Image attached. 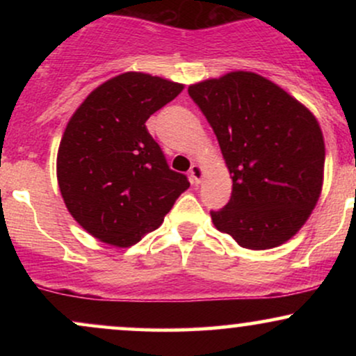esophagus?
Here are the masks:
<instances>
[{"instance_id":"1","label":"esophagus","mask_w":356,"mask_h":356,"mask_svg":"<svg viewBox=\"0 0 356 356\" xmlns=\"http://www.w3.org/2000/svg\"><path fill=\"white\" fill-rule=\"evenodd\" d=\"M189 174H191V182L192 184H195V186H197V184H201L202 174H204V170H202L201 165H197V164L192 165Z\"/></svg>"}]
</instances>
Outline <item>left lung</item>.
I'll list each match as a JSON object with an SVG mask.
<instances>
[{"label":"left lung","mask_w":356,"mask_h":356,"mask_svg":"<svg viewBox=\"0 0 356 356\" xmlns=\"http://www.w3.org/2000/svg\"><path fill=\"white\" fill-rule=\"evenodd\" d=\"M232 179L229 202L211 211L239 246L271 249L291 239L316 206L325 140L314 115L271 80L231 72L189 87Z\"/></svg>","instance_id":"left-lung-1"}]
</instances>
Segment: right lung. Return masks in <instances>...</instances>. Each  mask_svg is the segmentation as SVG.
Listing matches in <instances>:
<instances>
[{"instance_id":"1","label":"right lung","mask_w":356,"mask_h":356,"mask_svg":"<svg viewBox=\"0 0 356 356\" xmlns=\"http://www.w3.org/2000/svg\"><path fill=\"white\" fill-rule=\"evenodd\" d=\"M182 88L161 76L127 72L97 87L72 115L60 142L56 177L68 212L93 238L132 246L157 229L189 189L145 127Z\"/></svg>"}]
</instances>
